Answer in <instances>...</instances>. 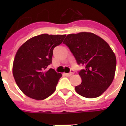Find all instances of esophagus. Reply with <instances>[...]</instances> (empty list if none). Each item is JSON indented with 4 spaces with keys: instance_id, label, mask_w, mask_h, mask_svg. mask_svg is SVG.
<instances>
[{
    "instance_id": "1",
    "label": "esophagus",
    "mask_w": 126,
    "mask_h": 126,
    "mask_svg": "<svg viewBox=\"0 0 126 126\" xmlns=\"http://www.w3.org/2000/svg\"><path fill=\"white\" fill-rule=\"evenodd\" d=\"M74 73H75V72H74V71H73V70H71L70 73H65V75H66L67 77H71V75L74 74Z\"/></svg>"
}]
</instances>
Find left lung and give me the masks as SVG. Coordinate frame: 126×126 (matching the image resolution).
Segmentation results:
<instances>
[{
    "mask_svg": "<svg viewBox=\"0 0 126 126\" xmlns=\"http://www.w3.org/2000/svg\"><path fill=\"white\" fill-rule=\"evenodd\" d=\"M79 65L85 68L79 71L82 83L76 92L86 98L100 96L113 81L116 66L115 54L107 42L92 32L68 34L63 41Z\"/></svg>",
    "mask_w": 126,
    "mask_h": 126,
    "instance_id": "1",
    "label": "left lung"
}]
</instances>
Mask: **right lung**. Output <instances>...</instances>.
I'll return each mask as SVG.
<instances>
[{"label": "right lung", "instance_id": "right-lung-1", "mask_svg": "<svg viewBox=\"0 0 126 126\" xmlns=\"http://www.w3.org/2000/svg\"><path fill=\"white\" fill-rule=\"evenodd\" d=\"M65 36L40 34L30 38L19 48L12 72L17 85L25 95L43 100L55 92L62 75L47 67L51 63L53 48L62 43Z\"/></svg>", "mask_w": 126, "mask_h": 126}]
</instances>
